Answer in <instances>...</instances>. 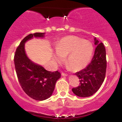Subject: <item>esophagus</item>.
Segmentation results:
<instances>
[{
	"mask_svg": "<svg viewBox=\"0 0 122 122\" xmlns=\"http://www.w3.org/2000/svg\"><path fill=\"white\" fill-rule=\"evenodd\" d=\"M61 75L63 76H68V74L65 73L64 72H62V73H61Z\"/></svg>",
	"mask_w": 122,
	"mask_h": 122,
	"instance_id": "obj_1",
	"label": "esophagus"
}]
</instances>
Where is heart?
Segmentation results:
<instances>
[{"instance_id":"heart-1","label":"heart","mask_w":122,"mask_h":122,"mask_svg":"<svg viewBox=\"0 0 122 122\" xmlns=\"http://www.w3.org/2000/svg\"><path fill=\"white\" fill-rule=\"evenodd\" d=\"M53 59L58 64L64 62L68 56L67 62L73 71H80L87 66L92 59L93 47L91 42L76 37L68 36L58 42Z\"/></svg>"}]
</instances>
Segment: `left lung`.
<instances>
[{
    "label": "left lung",
    "instance_id": "left-lung-1",
    "mask_svg": "<svg viewBox=\"0 0 122 122\" xmlns=\"http://www.w3.org/2000/svg\"><path fill=\"white\" fill-rule=\"evenodd\" d=\"M95 48L93 58L85 69L75 75L79 78L80 85L72 91L80 97H89L97 91L104 81L107 69L106 51L104 45L95 38Z\"/></svg>",
    "mask_w": 122,
    "mask_h": 122
}]
</instances>
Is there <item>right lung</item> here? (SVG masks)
I'll list each match as a JSON object with an SVG mask.
<instances>
[{"label":"right lung","mask_w":122,"mask_h":122,"mask_svg":"<svg viewBox=\"0 0 122 122\" xmlns=\"http://www.w3.org/2000/svg\"><path fill=\"white\" fill-rule=\"evenodd\" d=\"M44 33L30 34L23 38L14 55L15 71L19 84L29 97L36 100H45L54 91L56 82L61 77L58 71L50 72L30 61L26 56L25 43L33 37H43Z\"/></svg>","instance_id":"1"}]
</instances>
